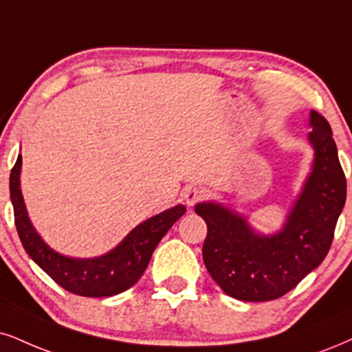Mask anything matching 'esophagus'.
<instances>
[{"instance_id": "1", "label": "esophagus", "mask_w": 352, "mask_h": 352, "mask_svg": "<svg viewBox=\"0 0 352 352\" xmlns=\"http://www.w3.org/2000/svg\"><path fill=\"white\" fill-rule=\"evenodd\" d=\"M201 196H202L201 189L192 188V186H189V188H186L184 192H183L184 201H186V204H188L189 207H192L194 204H196V202L199 201V199H201Z\"/></svg>"}]
</instances>
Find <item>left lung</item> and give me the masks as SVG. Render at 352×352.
<instances>
[{"mask_svg": "<svg viewBox=\"0 0 352 352\" xmlns=\"http://www.w3.org/2000/svg\"><path fill=\"white\" fill-rule=\"evenodd\" d=\"M309 125L314 163L280 230L259 232L245 214L222 202L196 204V214L207 223L204 264L230 297L243 302L279 298L328 254L346 202V177L328 120L310 111Z\"/></svg>", "mask_w": 352, "mask_h": 352, "instance_id": "8db88e82", "label": "left lung"}]
</instances>
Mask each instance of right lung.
Segmentation results:
<instances>
[{"mask_svg": "<svg viewBox=\"0 0 352 352\" xmlns=\"http://www.w3.org/2000/svg\"><path fill=\"white\" fill-rule=\"evenodd\" d=\"M21 168L23 156L19 155L10 176L17 235L30 259L56 284L76 296L111 297L132 287L145 272L156 245L186 212L183 204H177L138 223L107 253L96 258H73L50 248L34 228L21 190Z\"/></svg>", "mask_w": 352, "mask_h": 352, "instance_id": "add662e5", "label": "right lung"}]
</instances>
